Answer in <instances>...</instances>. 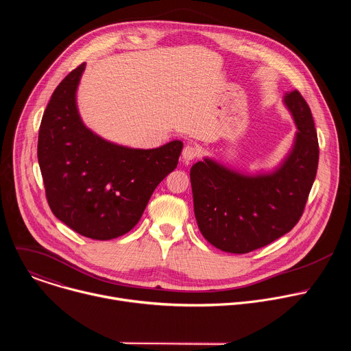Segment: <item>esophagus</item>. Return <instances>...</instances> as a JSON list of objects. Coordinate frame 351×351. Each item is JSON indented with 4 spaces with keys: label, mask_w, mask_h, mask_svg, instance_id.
Here are the masks:
<instances>
[{
    "label": "esophagus",
    "mask_w": 351,
    "mask_h": 351,
    "mask_svg": "<svg viewBox=\"0 0 351 351\" xmlns=\"http://www.w3.org/2000/svg\"><path fill=\"white\" fill-rule=\"evenodd\" d=\"M197 157H198V148H197L195 145L187 144V145L183 148L182 158H183L184 161H193V160H195Z\"/></svg>",
    "instance_id": "1"
}]
</instances>
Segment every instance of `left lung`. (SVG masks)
Listing matches in <instances>:
<instances>
[{
    "instance_id": "left-lung-1",
    "label": "left lung",
    "mask_w": 351,
    "mask_h": 351,
    "mask_svg": "<svg viewBox=\"0 0 351 351\" xmlns=\"http://www.w3.org/2000/svg\"><path fill=\"white\" fill-rule=\"evenodd\" d=\"M285 104L298 132L276 172L244 176L211 160L190 169L198 229L222 252L245 254L268 245L290 232L304 213L318 169V137L311 110L298 90L286 93Z\"/></svg>"
}]
</instances>
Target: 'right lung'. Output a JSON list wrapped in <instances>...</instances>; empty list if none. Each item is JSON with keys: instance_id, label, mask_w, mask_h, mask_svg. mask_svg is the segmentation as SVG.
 Masks as SVG:
<instances>
[{"instance_id": "add662e5", "label": "right lung", "mask_w": 351, "mask_h": 351, "mask_svg": "<svg viewBox=\"0 0 351 351\" xmlns=\"http://www.w3.org/2000/svg\"><path fill=\"white\" fill-rule=\"evenodd\" d=\"M84 68L54 90L40 123L37 157L53 214L82 236L111 240L140 221L156 187L178 167L183 143L134 149L90 132L75 98Z\"/></svg>"}]
</instances>
